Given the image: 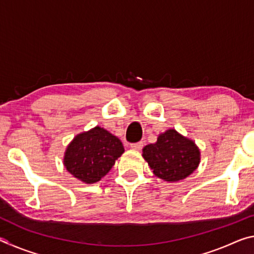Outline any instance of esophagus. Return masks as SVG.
<instances>
[{"mask_svg":"<svg viewBox=\"0 0 254 254\" xmlns=\"http://www.w3.org/2000/svg\"><path fill=\"white\" fill-rule=\"evenodd\" d=\"M142 147H143V142H136V143L131 144V149L136 150V151H139V150L142 149Z\"/></svg>","mask_w":254,"mask_h":254,"instance_id":"esophagus-1","label":"esophagus"}]
</instances>
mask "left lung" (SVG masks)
I'll list each match as a JSON object with an SVG mask.
<instances>
[{"label":"left lung","mask_w":254,"mask_h":254,"mask_svg":"<svg viewBox=\"0 0 254 254\" xmlns=\"http://www.w3.org/2000/svg\"><path fill=\"white\" fill-rule=\"evenodd\" d=\"M142 157L156 177L167 183H177L197 169L200 150L191 139L175 128H168L158 135L156 142L145 145Z\"/></svg>","instance_id":"left-lung-1"}]
</instances>
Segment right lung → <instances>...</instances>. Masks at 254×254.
I'll return each instance as SVG.
<instances>
[{"label": "right lung", "instance_id": "right-lung-1", "mask_svg": "<svg viewBox=\"0 0 254 254\" xmlns=\"http://www.w3.org/2000/svg\"><path fill=\"white\" fill-rule=\"evenodd\" d=\"M123 152L121 140L97 126L70 141L64 154V166L76 179L95 184L109 173Z\"/></svg>", "mask_w": 254, "mask_h": 254}]
</instances>
